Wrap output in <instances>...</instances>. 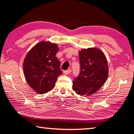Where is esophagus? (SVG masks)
Here are the masks:
<instances>
[{
    "instance_id": "obj_1",
    "label": "esophagus",
    "mask_w": 134,
    "mask_h": 134,
    "mask_svg": "<svg viewBox=\"0 0 134 134\" xmlns=\"http://www.w3.org/2000/svg\"><path fill=\"white\" fill-rule=\"evenodd\" d=\"M71 70L69 69V70H67L64 71V73L65 74H69L71 73Z\"/></svg>"
}]
</instances>
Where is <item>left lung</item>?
<instances>
[{"label":"left lung","instance_id":"obj_1","mask_svg":"<svg viewBox=\"0 0 134 134\" xmlns=\"http://www.w3.org/2000/svg\"><path fill=\"white\" fill-rule=\"evenodd\" d=\"M81 71L73 81L72 89L78 94H93L103 86L108 76V61L102 51L88 48L79 51Z\"/></svg>","mask_w":134,"mask_h":134}]
</instances>
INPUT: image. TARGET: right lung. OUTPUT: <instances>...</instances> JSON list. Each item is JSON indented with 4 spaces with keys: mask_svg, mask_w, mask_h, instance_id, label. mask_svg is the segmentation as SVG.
Returning <instances> with one entry per match:
<instances>
[{
    "mask_svg": "<svg viewBox=\"0 0 134 134\" xmlns=\"http://www.w3.org/2000/svg\"><path fill=\"white\" fill-rule=\"evenodd\" d=\"M59 48L56 44L41 41L32 47L23 62L25 79L38 94L47 93L53 89L62 74L60 62L56 55Z\"/></svg>",
    "mask_w": 134,
    "mask_h": 134,
    "instance_id": "right-lung-1",
    "label": "right lung"
}]
</instances>
